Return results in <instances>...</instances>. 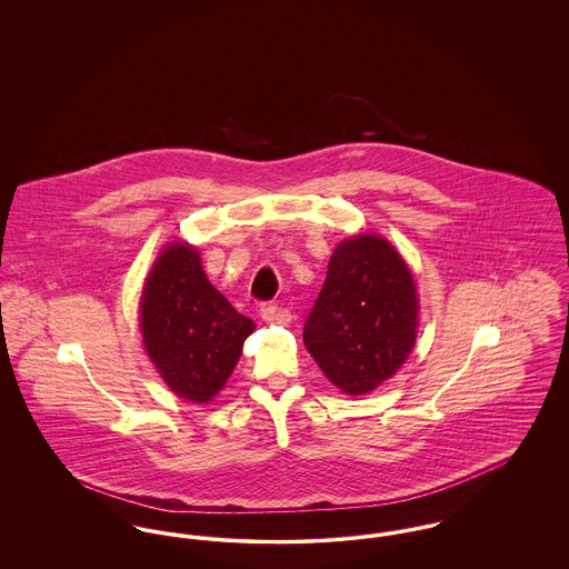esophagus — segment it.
I'll use <instances>...</instances> for the list:
<instances>
[{
  "mask_svg": "<svg viewBox=\"0 0 569 569\" xmlns=\"http://www.w3.org/2000/svg\"><path fill=\"white\" fill-rule=\"evenodd\" d=\"M260 313H262V320L269 322V325L288 326L292 322V316L288 309L274 305V302H264L260 307Z\"/></svg>",
  "mask_w": 569,
  "mask_h": 569,
  "instance_id": "esophagus-1",
  "label": "esophagus"
}]
</instances>
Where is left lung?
Returning <instances> with one entry per match:
<instances>
[{
	"label": "left lung",
	"instance_id": "obj_1",
	"mask_svg": "<svg viewBox=\"0 0 569 569\" xmlns=\"http://www.w3.org/2000/svg\"><path fill=\"white\" fill-rule=\"evenodd\" d=\"M418 295L406 260L386 239L358 234L332 251L302 341L343 395L392 378L416 343Z\"/></svg>",
	"mask_w": 569,
	"mask_h": 569
}]
</instances>
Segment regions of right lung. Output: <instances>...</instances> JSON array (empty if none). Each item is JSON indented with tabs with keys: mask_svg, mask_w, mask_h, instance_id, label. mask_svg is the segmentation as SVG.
<instances>
[{
	"mask_svg": "<svg viewBox=\"0 0 569 569\" xmlns=\"http://www.w3.org/2000/svg\"><path fill=\"white\" fill-rule=\"evenodd\" d=\"M256 325L217 292L198 249L170 243L153 264L140 298L144 350L168 388L207 403L232 376Z\"/></svg>",
	"mask_w": 569,
	"mask_h": 569,
	"instance_id": "right-lung-1",
	"label": "right lung"
}]
</instances>
